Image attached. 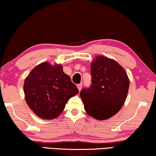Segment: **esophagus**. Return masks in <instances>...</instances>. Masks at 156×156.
<instances>
[{
    "instance_id": "1",
    "label": "esophagus",
    "mask_w": 156,
    "mask_h": 156,
    "mask_svg": "<svg viewBox=\"0 0 156 156\" xmlns=\"http://www.w3.org/2000/svg\"><path fill=\"white\" fill-rule=\"evenodd\" d=\"M76 87H77L79 91H80L81 90H82V83H79V84H77V86H76Z\"/></svg>"
}]
</instances>
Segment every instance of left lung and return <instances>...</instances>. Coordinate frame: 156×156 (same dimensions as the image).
<instances>
[{"label":"left lung","mask_w":156,"mask_h":156,"mask_svg":"<svg viewBox=\"0 0 156 156\" xmlns=\"http://www.w3.org/2000/svg\"><path fill=\"white\" fill-rule=\"evenodd\" d=\"M91 83L80 96L89 115L104 120L115 115L124 105L129 87L125 69L115 60L97 56L91 65Z\"/></svg>","instance_id":"left-lung-1"}]
</instances>
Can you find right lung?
<instances>
[{"instance_id":"add662e5","label":"right lung","mask_w":156,"mask_h":156,"mask_svg":"<svg viewBox=\"0 0 156 156\" xmlns=\"http://www.w3.org/2000/svg\"><path fill=\"white\" fill-rule=\"evenodd\" d=\"M24 92L29 108L40 118L51 119L61 113L69 99L79 90L62 71L61 65L44 62L27 76Z\"/></svg>"}]
</instances>
